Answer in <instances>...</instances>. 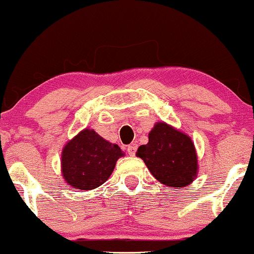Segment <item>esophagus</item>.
<instances>
[{
  "instance_id": "esophagus-1",
  "label": "esophagus",
  "mask_w": 254,
  "mask_h": 254,
  "mask_svg": "<svg viewBox=\"0 0 254 254\" xmlns=\"http://www.w3.org/2000/svg\"><path fill=\"white\" fill-rule=\"evenodd\" d=\"M127 152H129L130 156H135L136 152H137V145L136 144H130L127 148Z\"/></svg>"
}]
</instances>
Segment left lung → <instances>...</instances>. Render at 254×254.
Instances as JSON below:
<instances>
[{
	"mask_svg": "<svg viewBox=\"0 0 254 254\" xmlns=\"http://www.w3.org/2000/svg\"><path fill=\"white\" fill-rule=\"evenodd\" d=\"M137 156L168 187L182 188L193 182L197 173L195 146L187 135L166 123H157L149 133L148 144L140 145Z\"/></svg>",
	"mask_w": 254,
	"mask_h": 254,
	"instance_id": "obj_1",
	"label": "left lung"
}]
</instances>
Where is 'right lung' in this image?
I'll list each match as a JSON object with an SVG mask.
<instances>
[{
  "instance_id": "add662e5",
  "label": "right lung",
  "mask_w": 254,
  "mask_h": 254,
  "mask_svg": "<svg viewBox=\"0 0 254 254\" xmlns=\"http://www.w3.org/2000/svg\"><path fill=\"white\" fill-rule=\"evenodd\" d=\"M122 155L117 144L85 129L64 148L61 172L71 187L91 190L109 179Z\"/></svg>"
}]
</instances>
